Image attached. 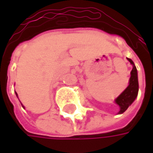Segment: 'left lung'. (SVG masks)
Instances as JSON below:
<instances>
[{
    "mask_svg": "<svg viewBox=\"0 0 153 153\" xmlns=\"http://www.w3.org/2000/svg\"><path fill=\"white\" fill-rule=\"evenodd\" d=\"M128 60L133 65V69L131 70V76L129 79V84L127 88L115 99V102L118 104L120 110L119 114H122L125 112L128 107L131 105L134 101L136 97L138 96V73L137 69L135 67L134 64L132 61L131 59L128 58Z\"/></svg>",
    "mask_w": 153,
    "mask_h": 153,
    "instance_id": "1",
    "label": "left lung"
}]
</instances>
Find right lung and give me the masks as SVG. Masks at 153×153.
Segmentation results:
<instances>
[{"mask_svg": "<svg viewBox=\"0 0 153 153\" xmlns=\"http://www.w3.org/2000/svg\"><path fill=\"white\" fill-rule=\"evenodd\" d=\"M16 95H17V93H16ZM22 105V104H21ZM22 106H23V107H24V106H23V105H22ZM24 108H25V107H24Z\"/></svg>", "mask_w": 153, "mask_h": 153, "instance_id": "1", "label": "right lung"}]
</instances>
